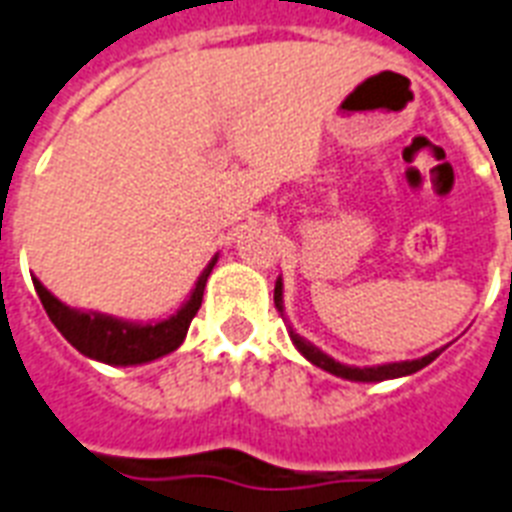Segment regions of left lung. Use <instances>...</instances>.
Returning <instances> with one entry per match:
<instances>
[{
  "instance_id": "left-lung-1",
  "label": "left lung",
  "mask_w": 512,
  "mask_h": 512,
  "mask_svg": "<svg viewBox=\"0 0 512 512\" xmlns=\"http://www.w3.org/2000/svg\"><path fill=\"white\" fill-rule=\"evenodd\" d=\"M275 307L280 312H283V280L277 277L275 283ZM288 334H291V342L293 347L304 355V358L310 360L312 366L323 368V371H328V374L334 376H342V379H350V382H384V379H400V376H408V374H417L419 368L430 366L438 355H441V350L430 352V355H425V358H417V360H400V363H384V366H344V363H339V360H334L331 355H326V352L320 350V347H315L312 342H307L304 336H299L293 328H288Z\"/></svg>"
}]
</instances>
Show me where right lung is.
<instances>
[{"instance_id": "right-lung-1", "label": "right lung", "mask_w": 512, "mask_h": 512, "mask_svg": "<svg viewBox=\"0 0 512 512\" xmlns=\"http://www.w3.org/2000/svg\"><path fill=\"white\" fill-rule=\"evenodd\" d=\"M216 261H219V256H213L208 267L202 269V275L197 277V283H194L189 299L181 304V310L170 315L168 320H157V323H133V320L112 318V315H101V312L93 310H74L47 291L37 277H31V280H34V288H37V296L45 307L47 318L53 320V326L61 331L63 339L71 347H77L85 358L101 360L109 366H141V363L157 360L162 355H170L184 344L189 323L200 310L202 291H205V283H208Z\"/></svg>"}]
</instances>
